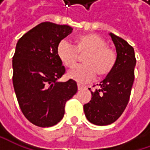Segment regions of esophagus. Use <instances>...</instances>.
Listing matches in <instances>:
<instances>
[{
	"label": "esophagus",
	"instance_id": "esophagus-1",
	"mask_svg": "<svg viewBox=\"0 0 150 150\" xmlns=\"http://www.w3.org/2000/svg\"><path fill=\"white\" fill-rule=\"evenodd\" d=\"M83 88V86L82 85V84H78V90H81Z\"/></svg>",
	"mask_w": 150,
	"mask_h": 150
}]
</instances>
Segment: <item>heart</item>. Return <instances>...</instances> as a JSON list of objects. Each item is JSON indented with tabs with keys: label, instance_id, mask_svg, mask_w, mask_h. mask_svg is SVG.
<instances>
[{
	"label": "heart",
	"instance_id": "b5f03b06",
	"mask_svg": "<svg viewBox=\"0 0 150 150\" xmlns=\"http://www.w3.org/2000/svg\"><path fill=\"white\" fill-rule=\"evenodd\" d=\"M57 55L66 67H72L83 56V65L72 67L67 77L78 83H88L93 80L96 73L105 77L112 72L117 62V53L107 45L105 39L94 33L80 35L75 39V46L62 41L57 47Z\"/></svg>",
	"mask_w": 150,
	"mask_h": 150
}]
</instances>
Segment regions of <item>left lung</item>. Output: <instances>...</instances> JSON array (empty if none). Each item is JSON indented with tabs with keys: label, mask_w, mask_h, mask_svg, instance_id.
I'll use <instances>...</instances> for the list:
<instances>
[{
	"label": "left lung",
	"mask_w": 150,
	"mask_h": 150,
	"mask_svg": "<svg viewBox=\"0 0 150 150\" xmlns=\"http://www.w3.org/2000/svg\"><path fill=\"white\" fill-rule=\"evenodd\" d=\"M109 35L116 47V65L101 82L100 88L91 91V100L83 105L87 119L99 126L112 124L122 115L134 80L136 58L133 47L123 38L112 33Z\"/></svg>",
	"instance_id": "8db88e82"
}]
</instances>
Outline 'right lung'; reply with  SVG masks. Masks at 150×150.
Wrapping results in <instances>:
<instances>
[{
    "instance_id": "right-lung-1",
    "label": "right lung",
    "mask_w": 150,
    "mask_h": 150,
    "mask_svg": "<svg viewBox=\"0 0 150 150\" xmlns=\"http://www.w3.org/2000/svg\"><path fill=\"white\" fill-rule=\"evenodd\" d=\"M72 32L67 25L46 21L26 32L16 43L12 60L15 93L24 116L38 127L59 123L66 102L78 91L74 80L57 81L66 72L57 47Z\"/></svg>"
}]
</instances>
